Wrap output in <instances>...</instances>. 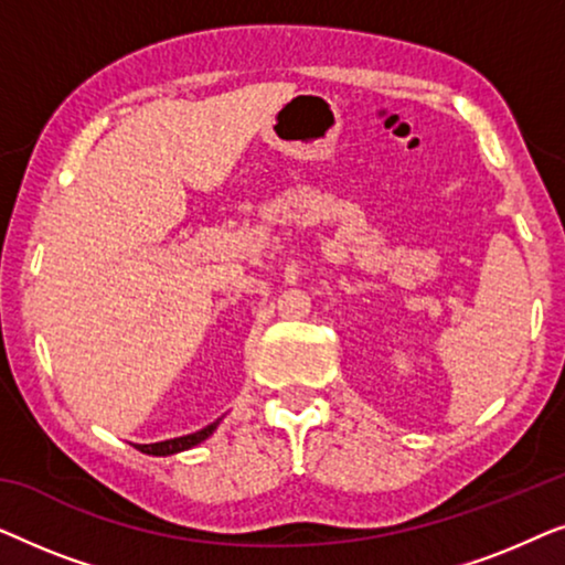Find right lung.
<instances>
[{
    "mask_svg": "<svg viewBox=\"0 0 565 565\" xmlns=\"http://www.w3.org/2000/svg\"><path fill=\"white\" fill-rule=\"evenodd\" d=\"M215 427H218V422L207 424L205 429L195 431V435H188V437H174V439H164V443H153V445H138V450L146 452V455H174V452L190 450V447H195L198 443H203V439L211 437Z\"/></svg>",
    "mask_w": 565,
    "mask_h": 565,
    "instance_id": "add662e5",
    "label": "right lung"
}]
</instances>
